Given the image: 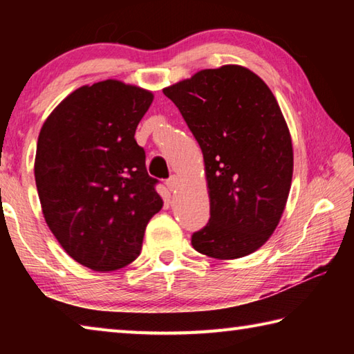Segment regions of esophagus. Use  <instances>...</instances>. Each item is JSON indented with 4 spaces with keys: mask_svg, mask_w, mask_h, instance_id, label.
I'll return each instance as SVG.
<instances>
[{
    "mask_svg": "<svg viewBox=\"0 0 354 354\" xmlns=\"http://www.w3.org/2000/svg\"><path fill=\"white\" fill-rule=\"evenodd\" d=\"M165 184H167V187H169L170 192L176 190V189H178V176H175V175L170 176V178L165 181Z\"/></svg>",
    "mask_w": 354,
    "mask_h": 354,
    "instance_id": "esophagus-1",
    "label": "esophagus"
}]
</instances>
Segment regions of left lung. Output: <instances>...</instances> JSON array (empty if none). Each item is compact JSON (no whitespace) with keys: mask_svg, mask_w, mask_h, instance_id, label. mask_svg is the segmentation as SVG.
<instances>
[{"mask_svg":"<svg viewBox=\"0 0 354 354\" xmlns=\"http://www.w3.org/2000/svg\"><path fill=\"white\" fill-rule=\"evenodd\" d=\"M164 95L205 158L211 218L192 247L214 259L251 254L277 230L292 184V139L277 98L241 65L201 70Z\"/></svg>","mask_w":354,"mask_h":354,"instance_id":"left-lung-1","label":"left lung"}]
</instances>
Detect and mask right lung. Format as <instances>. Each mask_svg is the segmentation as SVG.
<instances>
[{
  "mask_svg": "<svg viewBox=\"0 0 354 354\" xmlns=\"http://www.w3.org/2000/svg\"><path fill=\"white\" fill-rule=\"evenodd\" d=\"M153 98L117 80L95 82L71 92L40 129L34 175L41 212L67 254L95 272L133 262L162 209L134 139Z\"/></svg>",
  "mask_w": 354,
  "mask_h": 354,
  "instance_id": "add662e5",
  "label": "right lung"
}]
</instances>
